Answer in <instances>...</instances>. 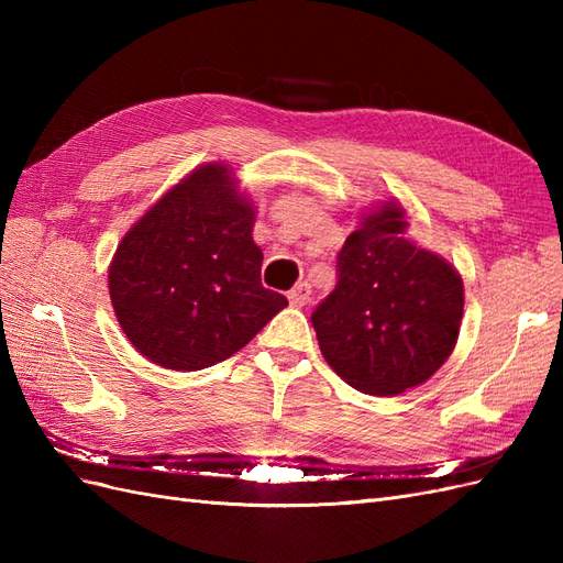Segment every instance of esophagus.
<instances>
[{"mask_svg": "<svg viewBox=\"0 0 563 563\" xmlns=\"http://www.w3.org/2000/svg\"><path fill=\"white\" fill-rule=\"evenodd\" d=\"M310 284H298V286H294L291 288V294H288V302H291L294 305V308H302V305L305 302H308L310 300Z\"/></svg>", "mask_w": 563, "mask_h": 563, "instance_id": "esophagus-1", "label": "esophagus"}]
</instances>
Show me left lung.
I'll list each match as a JSON object with an SVG mask.
<instances>
[{"mask_svg": "<svg viewBox=\"0 0 563 563\" xmlns=\"http://www.w3.org/2000/svg\"><path fill=\"white\" fill-rule=\"evenodd\" d=\"M406 232L399 199L368 207L338 255L333 294L312 314L323 360L373 397H397L430 380L463 323L460 272Z\"/></svg>", "mask_w": 563, "mask_h": 563, "instance_id": "8db88e82", "label": "left lung"}]
</instances>
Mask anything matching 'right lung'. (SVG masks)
Wrapping results in <instances>:
<instances>
[{
  "instance_id": "1",
  "label": "right lung",
  "mask_w": 563,
  "mask_h": 563,
  "mask_svg": "<svg viewBox=\"0 0 563 563\" xmlns=\"http://www.w3.org/2000/svg\"><path fill=\"white\" fill-rule=\"evenodd\" d=\"M255 207L232 166L209 162L135 220L108 267L114 317L145 360L172 371L225 362L288 300L261 284Z\"/></svg>"
}]
</instances>
